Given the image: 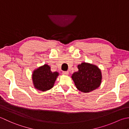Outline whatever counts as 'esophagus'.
<instances>
[{
	"label": "esophagus",
	"instance_id": "1",
	"mask_svg": "<svg viewBox=\"0 0 129 129\" xmlns=\"http://www.w3.org/2000/svg\"><path fill=\"white\" fill-rule=\"evenodd\" d=\"M63 74L64 75H66V76H68V75H69V72L68 71H63L62 72Z\"/></svg>",
	"mask_w": 129,
	"mask_h": 129
}]
</instances>
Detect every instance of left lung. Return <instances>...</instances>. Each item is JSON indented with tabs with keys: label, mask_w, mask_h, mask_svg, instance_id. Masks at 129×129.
Masks as SVG:
<instances>
[{
	"label": "left lung",
	"mask_w": 129,
	"mask_h": 129,
	"mask_svg": "<svg viewBox=\"0 0 129 129\" xmlns=\"http://www.w3.org/2000/svg\"><path fill=\"white\" fill-rule=\"evenodd\" d=\"M78 71L72 75V78L78 90L87 93L98 88L102 81V73L96 65L82 62L78 65Z\"/></svg>",
	"instance_id": "1"
}]
</instances>
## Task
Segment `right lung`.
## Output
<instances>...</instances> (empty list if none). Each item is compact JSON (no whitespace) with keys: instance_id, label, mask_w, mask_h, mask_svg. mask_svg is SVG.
<instances>
[{"instance_id":"add662e5","label":"right lung","mask_w":129,"mask_h":129,"mask_svg":"<svg viewBox=\"0 0 129 129\" xmlns=\"http://www.w3.org/2000/svg\"><path fill=\"white\" fill-rule=\"evenodd\" d=\"M58 75V72L51 71L49 65L42 66L33 72L31 78L34 87L41 91L49 90L53 87Z\"/></svg>"}]
</instances>
